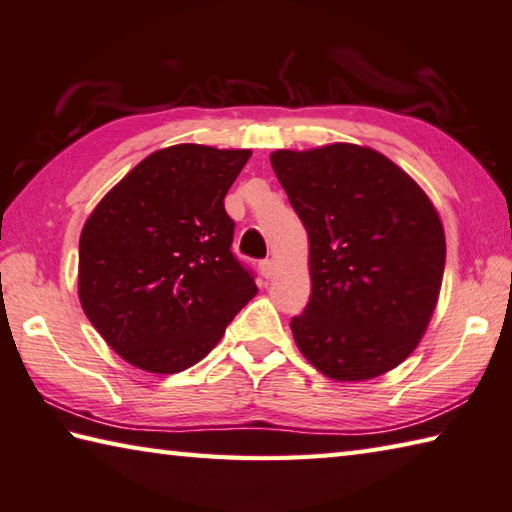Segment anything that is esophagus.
<instances>
[{"label":"esophagus","instance_id":"1","mask_svg":"<svg viewBox=\"0 0 512 512\" xmlns=\"http://www.w3.org/2000/svg\"><path fill=\"white\" fill-rule=\"evenodd\" d=\"M275 271H277L275 259H264V262H262V273H264L266 280H271V277L275 275Z\"/></svg>","mask_w":512,"mask_h":512}]
</instances>
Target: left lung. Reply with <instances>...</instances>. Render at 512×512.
<instances>
[{
	"instance_id": "1",
	"label": "left lung",
	"mask_w": 512,
	"mask_h": 512,
	"mask_svg": "<svg viewBox=\"0 0 512 512\" xmlns=\"http://www.w3.org/2000/svg\"><path fill=\"white\" fill-rule=\"evenodd\" d=\"M271 165L306 228L311 297L297 347L333 380H369L410 356L439 300L445 235L432 201L387 156L336 143Z\"/></svg>"
}]
</instances>
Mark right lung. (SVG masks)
Segmentation results:
<instances>
[{
	"label": "right lung",
	"instance_id": "add662e5",
	"mask_svg": "<svg viewBox=\"0 0 512 512\" xmlns=\"http://www.w3.org/2000/svg\"><path fill=\"white\" fill-rule=\"evenodd\" d=\"M248 159L250 150L165 147L91 212L80 235V304L129 365L152 374L197 365L255 297L224 208Z\"/></svg>",
	"mask_w": 512,
	"mask_h": 512
}]
</instances>
